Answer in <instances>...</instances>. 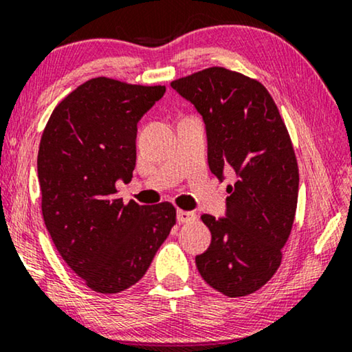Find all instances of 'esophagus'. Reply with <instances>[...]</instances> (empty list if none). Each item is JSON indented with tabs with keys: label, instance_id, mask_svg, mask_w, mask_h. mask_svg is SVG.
Returning a JSON list of instances; mask_svg holds the SVG:
<instances>
[{
	"label": "esophagus",
	"instance_id": "1",
	"mask_svg": "<svg viewBox=\"0 0 352 352\" xmlns=\"http://www.w3.org/2000/svg\"><path fill=\"white\" fill-rule=\"evenodd\" d=\"M177 221L178 223H192V221H196V214H194L192 212H186V210H178Z\"/></svg>",
	"mask_w": 352,
	"mask_h": 352
}]
</instances>
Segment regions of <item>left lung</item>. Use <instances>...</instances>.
<instances>
[{
	"mask_svg": "<svg viewBox=\"0 0 352 352\" xmlns=\"http://www.w3.org/2000/svg\"><path fill=\"white\" fill-rule=\"evenodd\" d=\"M207 126L208 166L228 186V218L202 214L212 243L196 258L208 286L228 297L256 292L276 274L298 196L291 135L274 98L259 80L212 66L170 82Z\"/></svg>",
	"mask_w": 352,
	"mask_h": 352,
	"instance_id": "8db88e82",
	"label": "left lung"
}]
</instances>
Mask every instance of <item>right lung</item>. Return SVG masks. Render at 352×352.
I'll use <instances>...</instances> for the list:
<instances>
[{"label": "right lung", "mask_w": 352, "mask_h": 352, "mask_svg": "<svg viewBox=\"0 0 352 352\" xmlns=\"http://www.w3.org/2000/svg\"><path fill=\"white\" fill-rule=\"evenodd\" d=\"M164 93L94 77L61 99L42 133V218L63 261L96 292L135 285L177 221L170 202L115 197L117 180L133 178L139 120Z\"/></svg>", "instance_id": "right-lung-1"}]
</instances>
